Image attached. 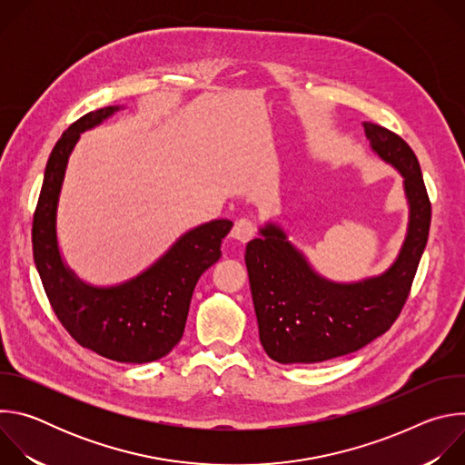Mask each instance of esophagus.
Masks as SVG:
<instances>
[{"mask_svg":"<svg viewBox=\"0 0 465 465\" xmlns=\"http://www.w3.org/2000/svg\"><path fill=\"white\" fill-rule=\"evenodd\" d=\"M232 239H235V241H239V242H248V241H252L253 239V235H255V226H253V223L250 221V219H239V221H235V224H233V228H232Z\"/></svg>","mask_w":465,"mask_h":465,"instance_id":"34e87169","label":"esophagus"}]
</instances>
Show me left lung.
Listing matches in <instances>:
<instances>
[{"instance_id":"1","label":"left lung","mask_w":465,"mask_h":465,"mask_svg":"<svg viewBox=\"0 0 465 465\" xmlns=\"http://www.w3.org/2000/svg\"><path fill=\"white\" fill-rule=\"evenodd\" d=\"M371 149L405 176L409 235L400 257L379 278L339 285L322 280L303 255L269 224L246 244V269L259 341L282 364L322 362L353 353L391 327L401 314L430 228V201L420 162L395 132L364 123Z\"/></svg>"}]
</instances>
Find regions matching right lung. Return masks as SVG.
Instances as JSON below:
<instances>
[{
    "mask_svg": "<svg viewBox=\"0 0 465 465\" xmlns=\"http://www.w3.org/2000/svg\"><path fill=\"white\" fill-rule=\"evenodd\" d=\"M115 110L88 112L53 147L33 215V257L56 318L77 344L117 362L142 364L165 357L180 342L194 285L223 255V239L233 224L221 219L187 232L147 272L119 287H88L65 269L54 232L64 171L81 132Z\"/></svg>",
    "mask_w": 465,
    "mask_h": 465,
    "instance_id": "right-lung-1",
    "label": "right lung"
}]
</instances>
